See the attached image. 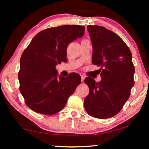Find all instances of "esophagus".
Returning a JSON list of instances; mask_svg holds the SVG:
<instances>
[{
  "instance_id": "esophagus-1",
  "label": "esophagus",
  "mask_w": 149,
  "mask_h": 149,
  "mask_svg": "<svg viewBox=\"0 0 149 149\" xmlns=\"http://www.w3.org/2000/svg\"><path fill=\"white\" fill-rule=\"evenodd\" d=\"M81 81L83 82V81H84V79H85V76H84V75H81Z\"/></svg>"
}]
</instances>
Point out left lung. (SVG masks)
<instances>
[{
    "mask_svg": "<svg viewBox=\"0 0 149 149\" xmlns=\"http://www.w3.org/2000/svg\"><path fill=\"white\" fill-rule=\"evenodd\" d=\"M93 45L92 63L100 66L102 79L87 77L89 93L84 107L91 116L107 119L120 112L134 85L135 68L129 47L115 33L104 27L87 26Z\"/></svg>",
    "mask_w": 149,
    "mask_h": 149,
    "instance_id": "left-lung-1",
    "label": "left lung"
}]
</instances>
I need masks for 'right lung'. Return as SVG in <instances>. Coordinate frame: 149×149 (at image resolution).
Instances as JSON below:
<instances>
[{
  "mask_svg": "<svg viewBox=\"0 0 149 149\" xmlns=\"http://www.w3.org/2000/svg\"><path fill=\"white\" fill-rule=\"evenodd\" d=\"M84 31L85 27L78 25L50 27L38 33L24 50L18 72L19 91L32 110L45 115L60 112L80 84L76 73L57 77L56 65L66 62L68 45Z\"/></svg>",
  "mask_w": 149,
  "mask_h": 149,
  "instance_id": "add662e5",
  "label": "right lung"
}]
</instances>
